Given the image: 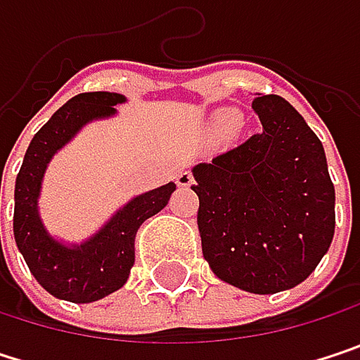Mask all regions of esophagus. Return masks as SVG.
<instances>
[{"label":"esophagus","instance_id":"1","mask_svg":"<svg viewBox=\"0 0 360 360\" xmlns=\"http://www.w3.org/2000/svg\"><path fill=\"white\" fill-rule=\"evenodd\" d=\"M175 183L185 189V187H191L193 177H191V173H189V171H179V173H177V177H175Z\"/></svg>","mask_w":360,"mask_h":360}]
</instances>
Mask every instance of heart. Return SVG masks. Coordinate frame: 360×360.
Wrapping results in <instances>:
<instances>
[{
	"mask_svg": "<svg viewBox=\"0 0 360 360\" xmlns=\"http://www.w3.org/2000/svg\"><path fill=\"white\" fill-rule=\"evenodd\" d=\"M217 122H219L223 129H229V127L236 124V114H233L231 110H221V112H217Z\"/></svg>",
	"mask_w": 360,
	"mask_h": 360,
	"instance_id": "obj_1",
	"label": "heart"
}]
</instances>
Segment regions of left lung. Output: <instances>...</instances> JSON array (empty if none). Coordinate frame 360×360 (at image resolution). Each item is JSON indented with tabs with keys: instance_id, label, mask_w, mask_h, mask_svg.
Returning a JSON list of instances; mask_svg holds the SVG:
<instances>
[{
	"instance_id": "left-lung-1",
	"label": "left lung",
	"mask_w": 360,
	"mask_h": 360,
	"mask_svg": "<svg viewBox=\"0 0 360 360\" xmlns=\"http://www.w3.org/2000/svg\"><path fill=\"white\" fill-rule=\"evenodd\" d=\"M260 131L191 169L198 229L212 273L244 292L302 283L333 240L335 189L323 143L290 102L254 98Z\"/></svg>"
}]
</instances>
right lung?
Instances as JSON below:
<instances>
[{
	"label": "right lung",
	"mask_w": 360,
	"mask_h": 360,
	"mask_svg": "<svg viewBox=\"0 0 360 360\" xmlns=\"http://www.w3.org/2000/svg\"><path fill=\"white\" fill-rule=\"evenodd\" d=\"M124 102V96L110 91L79 94L68 100L37 131L16 177V246L43 290L60 300L85 304L120 290L135 262V233L139 225L160 212L177 189L171 181L131 198L81 244H66L47 231L39 212V195L51 158L70 143L85 124L116 116L114 106Z\"/></svg>",
	"instance_id": "right-lung-1"
}]
</instances>
